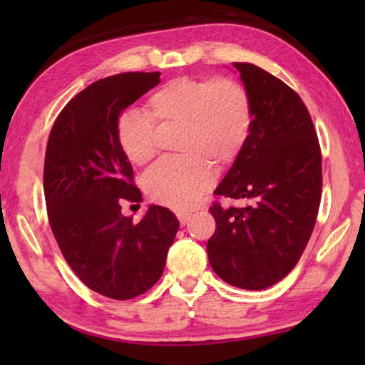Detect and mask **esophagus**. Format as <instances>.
<instances>
[{
	"instance_id": "1",
	"label": "esophagus",
	"mask_w": 365,
	"mask_h": 365,
	"mask_svg": "<svg viewBox=\"0 0 365 365\" xmlns=\"http://www.w3.org/2000/svg\"><path fill=\"white\" fill-rule=\"evenodd\" d=\"M177 217H178V220H180V225H187L191 219V214L190 212H178Z\"/></svg>"
}]
</instances>
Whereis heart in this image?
Returning a JSON list of instances; mask_svg holds the SVG:
<instances>
[{
	"instance_id": "obj_1",
	"label": "heart",
	"mask_w": 365,
	"mask_h": 365,
	"mask_svg": "<svg viewBox=\"0 0 365 365\" xmlns=\"http://www.w3.org/2000/svg\"><path fill=\"white\" fill-rule=\"evenodd\" d=\"M148 110L154 120L182 127L177 151L183 156L154 164L146 172L143 187L160 205L187 209L212 185L210 165L224 170L242 153L252 122L248 91L230 78L182 77L153 93ZM150 118L138 109H127L117 119V141L135 165L150 163L158 151Z\"/></svg>"
}]
</instances>
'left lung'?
I'll return each instance as SVG.
<instances>
[{
  "instance_id": "8db88e82",
  "label": "left lung",
  "mask_w": 365,
  "mask_h": 365,
  "mask_svg": "<svg viewBox=\"0 0 365 365\" xmlns=\"http://www.w3.org/2000/svg\"><path fill=\"white\" fill-rule=\"evenodd\" d=\"M251 101L248 140L214 195L245 207H209L212 270L228 285L269 288L292 272L311 238L322 191V156L304 103L280 78L233 63Z\"/></svg>"
}]
</instances>
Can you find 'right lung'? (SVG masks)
Returning a JSON list of instances; mask_svg holds the SVG:
<instances>
[{"instance_id":"obj_1","label":"right lung","mask_w":365,"mask_h":365,"mask_svg":"<svg viewBox=\"0 0 365 365\" xmlns=\"http://www.w3.org/2000/svg\"><path fill=\"white\" fill-rule=\"evenodd\" d=\"M159 76L127 72L91 83L66 104L48 138L43 190L53 235L78 279L110 299L135 298L160 279L180 227L163 206H148L138 224L120 211L123 200L143 197L117 119Z\"/></svg>"}]
</instances>
